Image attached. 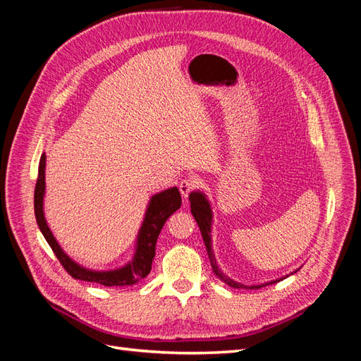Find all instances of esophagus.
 <instances>
[{"label":"esophagus","instance_id":"1","mask_svg":"<svg viewBox=\"0 0 361 361\" xmlns=\"http://www.w3.org/2000/svg\"><path fill=\"white\" fill-rule=\"evenodd\" d=\"M197 185H199V182L195 180V179H192V178L182 179V180L179 182V191H180V194H182V197L187 199L188 194H190L194 188H197Z\"/></svg>","mask_w":361,"mask_h":361}]
</instances>
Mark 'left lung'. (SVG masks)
Listing matches in <instances>:
<instances>
[{
	"mask_svg": "<svg viewBox=\"0 0 361 361\" xmlns=\"http://www.w3.org/2000/svg\"><path fill=\"white\" fill-rule=\"evenodd\" d=\"M190 202H191V214L192 216L195 218V221H197L199 227H200V232H202V236H203V241H204V245H206V250H207V256H209V260H211V267L215 272V276L220 279L221 281H224L226 285L232 286V288H244V289H257V288H262V286H267V285H271V283H277L283 279H277V280H272V281H268V283H264V285H251V286H247V285H243V283H238L235 280H232L231 277H227L224 272L218 268L216 265V259H215V255H214V250H212V238H211V231H212V209H211V203L209 200L206 199V194L202 192V191H192L190 194Z\"/></svg>",
	"mask_w": 361,
	"mask_h": 361,
	"instance_id": "8db88e82",
	"label": "left lung"
}]
</instances>
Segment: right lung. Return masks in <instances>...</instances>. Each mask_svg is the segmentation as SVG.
Instances as JSON below:
<instances>
[{
  "label": "right lung",
  "mask_w": 361,
  "mask_h": 361,
  "mask_svg": "<svg viewBox=\"0 0 361 361\" xmlns=\"http://www.w3.org/2000/svg\"><path fill=\"white\" fill-rule=\"evenodd\" d=\"M45 167L47 157L43 154L39 162V174L35 190V214L42 235L45 236L47 243L52 248L54 255L60 260L63 268L76 280L99 283V285L104 286H133L135 283L143 280L152 269V260L155 257V247L162 226L166 224L169 216L176 212L182 204L179 190L176 187H173L152 195L143 218V223H141L137 235L135 253L125 267L111 271H93L76 264L75 260H72L66 253H64L63 248L57 243V239L54 238L51 228L48 227V223L45 220V212H43V197H45Z\"/></svg>",
  "instance_id": "1"
}]
</instances>
